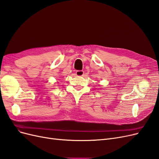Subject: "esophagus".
<instances>
[{
    "instance_id": "obj_1",
    "label": "esophagus",
    "mask_w": 159,
    "mask_h": 159,
    "mask_svg": "<svg viewBox=\"0 0 159 159\" xmlns=\"http://www.w3.org/2000/svg\"><path fill=\"white\" fill-rule=\"evenodd\" d=\"M75 74L78 76H83L84 75V72L83 70H77L75 72Z\"/></svg>"
}]
</instances>
